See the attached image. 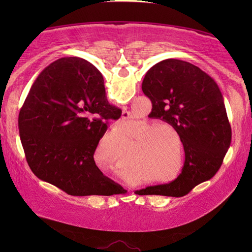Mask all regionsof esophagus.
<instances>
[{
    "label": "esophagus",
    "mask_w": 252,
    "mask_h": 252,
    "mask_svg": "<svg viewBox=\"0 0 252 252\" xmlns=\"http://www.w3.org/2000/svg\"><path fill=\"white\" fill-rule=\"evenodd\" d=\"M122 118H123V120H127V119H129V112L127 111V110H124V111H123V116H122Z\"/></svg>",
    "instance_id": "esophagus-1"
}]
</instances>
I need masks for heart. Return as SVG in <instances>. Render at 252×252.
<instances>
[{
	"label": "heart",
	"instance_id": "heart-1",
	"mask_svg": "<svg viewBox=\"0 0 252 252\" xmlns=\"http://www.w3.org/2000/svg\"><path fill=\"white\" fill-rule=\"evenodd\" d=\"M148 125L149 124L144 123V126ZM172 132L177 139H180L178 129L168 124L148 126L137 136V141L140 142L143 138L145 140L136 151L135 160L141 166L147 167L148 172H151V174L168 177L177 168L178 155H170V144L174 140V133L172 134Z\"/></svg>",
	"mask_w": 252,
	"mask_h": 252
}]
</instances>
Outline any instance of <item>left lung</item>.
<instances>
[{
    "instance_id": "8db88e82",
    "label": "left lung",
    "mask_w": 252,
    "mask_h": 252,
    "mask_svg": "<svg viewBox=\"0 0 252 252\" xmlns=\"http://www.w3.org/2000/svg\"><path fill=\"white\" fill-rule=\"evenodd\" d=\"M142 91L153 104V117L178 129L186 159L174 181L150 186L141 195H187L218 172L230 146L232 128L221 92L208 73L180 60L154 65L143 79Z\"/></svg>"
}]
</instances>
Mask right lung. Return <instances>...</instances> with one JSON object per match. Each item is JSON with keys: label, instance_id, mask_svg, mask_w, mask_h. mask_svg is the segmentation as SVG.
Listing matches in <instances>:
<instances>
[{"label": "right lung", "instance_id": "right-lung-1", "mask_svg": "<svg viewBox=\"0 0 252 252\" xmlns=\"http://www.w3.org/2000/svg\"><path fill=\"white\" fill-rule=\"evenodd\" d=\"M120 116L94 65L79 57L55 61L33 82L19 112L30 168L68 195L110 196L115 185L96 166L94 154L106 122Z\"/></svg>", "mask_w": 252, "mask_h": 252}]
</instances>
